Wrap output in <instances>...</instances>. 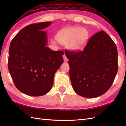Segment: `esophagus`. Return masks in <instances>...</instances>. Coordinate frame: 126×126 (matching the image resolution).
Instances as JSON below:
<instances>
[{
	"label": "esophagus",
	"mask_w": 126,
	"mask_h": 126,
	"mask_svg": "<svg viewBox=\"0 0 126 126\" xmlns=\"http://www.w3.org/2000/svg\"><path fill=\"white\" fill-rule=\"evenodd\" d=\"M63 59H64V62H67V61H68V59L67 58H66V57L65 56V54L63 55Z\"/></svg>",
	"instance_id": "34e87169"
}]
</instances>
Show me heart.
<instances>
[{"label":"heart","mask_w":126,"mask_h":126,"mask_svg":"<svg viewBox=\"0 0 126 126\" xmlns=\"http://www.w3.org/2000/svg\"><path fill=\"white\" fill-rule=\"evenodd\" d=\"M90 33L87 29L80 26H73L63 29L57 33L56 39L52 42L57 44V41L63 45H68L72 51L79 52L83 50L88 43Z\"/></svg>","instance_id":"b5f03b06"}]
</instances>
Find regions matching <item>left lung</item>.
<instances>
[{
  "label": "left lung",
  "instance_id": "left-lung-1",
  "mask_svg": "<svg viewBox=\"0 0 126 126\" xmlns=\"http://www.w3.org/2000/svg\"><path fill=\"white\" fill-rule=\"evenodd\" d=\"M73 89L86 98L104 94L111 86L118 69L117 50L108 34L101 31L92 36L82 51H65Z\"/></svg>",
  "mask_w": 126,
  "mask_h": 126
}]
</instances>
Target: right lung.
Here are the masks:
<instances>
[{
    "mask_svg": "<svg viewBox=\"0 0 126 126\" xmlns=\"http://www.w3.org/2000/svg\"><path fill=\"white\" fill-rule=\"evenodd\" d=\"M51 24L26 26L10 43L9 70L16 87L26 95L39 96L49 92L56 72L64 62L63 51L47 47V33L43 30Z\"/></svg>",
    "mask_w": 126,
    "mask_h": 126,
    "instance_id": "1",
    "label": "right lung"
}]
</instances>
